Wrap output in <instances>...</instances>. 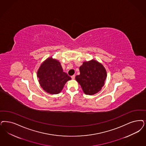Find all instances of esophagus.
Segmentation results:
<instances>
[{"mask_svg":"<svg viewBox=\"0 0 146 146\" xmlns=\"http://www.w3.org/2000/svg\"><path fill=\"white\" fill-rule=\"evenodd\" d=\"M71 78H72V80H74V79H75V76L73 75V76H71Z\"/></svg>","mask_w":146,"mask_h":146,"instance_id":"obj_1","label":"esophagus"}]
</instances>
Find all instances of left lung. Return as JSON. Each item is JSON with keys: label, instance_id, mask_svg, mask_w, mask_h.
<instances>
[{"label": "left lung", "instance_id": "obj_1", "mask_svg": "<svg viewBox=\"0 0 146 146\" xmlns=\"http://www.w3.org/2000/svg\"><path fill=\"white\" fill-rule=\"evenodd\" d=\"M79 70L80 75L76 76V80L85 94L92 96L101 91L107 77L106 69L102 64L94 59L84 61Z\"/></svg>", "mask_w": 146, "mask_h": 146}]
</instances>
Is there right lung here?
<instances>
[{
    "label": "right lung",
    "instance_id": "add662e5",
    "mask_svg": "<svg viewBox=\"0 0 146 146\" xmlns=\"http://www.w3.org/2000/svg\"><path fill=\"white\" fill-rule=\"evenodd\" d=\"M37 77L42 88L50 94L60 93L66 83L71 80L70 76L63 72L60 62L51 56L40 65Z\"/></svg>",
    "mask_w": 146,
    "mask_h": 146
}]
</instances>
